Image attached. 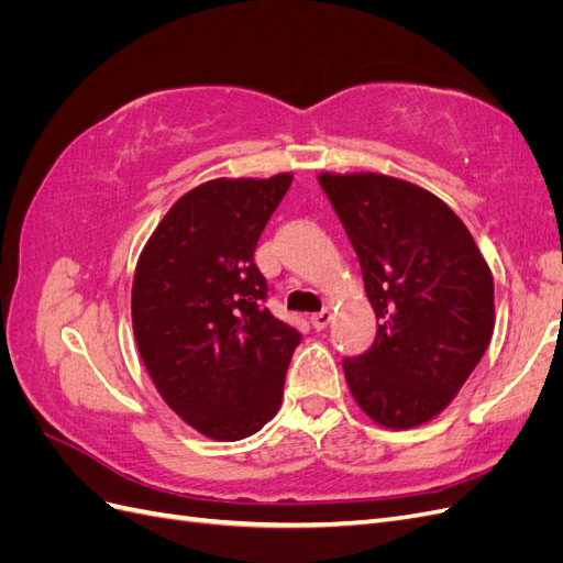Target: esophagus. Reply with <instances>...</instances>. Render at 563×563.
Here are the masks:
<instances>
[{"mask_svg": "<svg viewBox=\"0 0 563 563\" xmlns=\"http://www.w3.org/2000/svg\"><path fill=\"white\" fill-rule=\"evenodd\" d=\"M333 319V314H331V310H321V312H317V314H312L310 317V321H312V327L317 329V331H321V329H327L329 327V321Z\"/></svg>", "mask_w": 563, "mask_h": 563, "instance_id": "esophagus-1", "label": "esophagus"}]
</instances>
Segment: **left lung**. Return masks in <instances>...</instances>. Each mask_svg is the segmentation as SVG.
<instances>
[{
	"label": "left lung",
	"mask_w": 563,
	"mask_h": 563,
	"mask_svg": "<svg viewBox=\"0 0 563 563\" xmlns=\"http://www.w3.org/2000/svg\"><path fill=\"white\" fill-rule=\"evenodd\" d=\"M319 185L378 319L371 350L343 360L352 397L383 428H418L453 401L490 343V269L463 220L420 185L383 174H321Z\"/></svg>",
	"instance_id": "left-lung-1"
}]
</instances>
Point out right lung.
Segmentation results:
<instances>
[{
  "mask_svg": "<svg viewBox=\"0 0 563 563\" xmlns=\"http://www.w3.org/2000/svg\"><path fill=\"white\" fill-rule=\"evenodd\" d=\"M291 180L201 183L168 209L135 265L141 360L168 408L209 439L240 441L279 411L300 333L263 305L253 251Z\"/></svg>",
  "mask_w": 563,
  "mask_h": 563,
  "instance_id": "1",
  "label": "right lung"
}]
</instances>
